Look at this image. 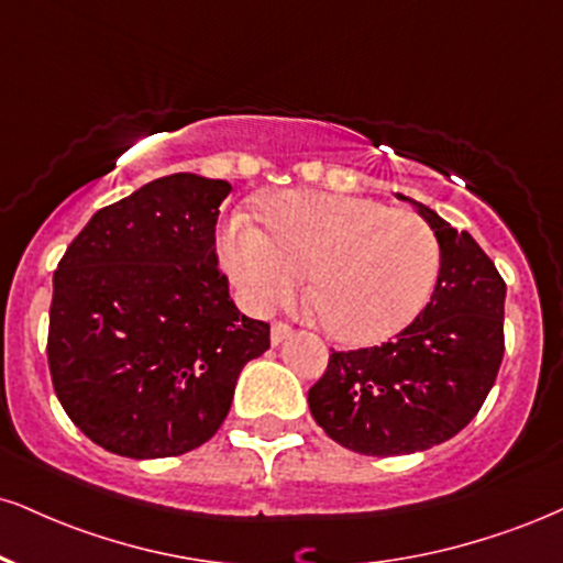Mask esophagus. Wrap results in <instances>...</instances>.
<instances>
[{"instance_id":"1","label":"esophagus","mask_w":563,"mask_h":563,"mask_svg":"<svg viewBox=\"0 0 563 563\" xmlns=\"http://www.w3.org/2000/svg\"><path fill=\"white\" fill-rule=\"evenodd\" d=\"M290 333H294V330H290L286 322H273V330H269V341H273V346H280L286 338H290Z\"/></svg>"}]
</instances>
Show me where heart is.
<instances>
[{
	"instance_id": "heart-1",
	"label": "heart",
	"mask_w": 563,
	"mask_h": 563,
	"mask_svg": "<svg viewBox=\"0 0 563 563\" xmlns=\"http://www.w3.org/2000/svg\"><path fill=\"white\" fill-rule=\"evenodd\" d=\"M262 228L233 220L220 239L225 269L256 309L309 301L324 333L369 346L401 333L428 307L440 243L428 220L369 196L288 191L262 209Z\"/></svg>"
}]
</instances>
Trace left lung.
I'll use <instances>...</instances> for the list:
<instances>
[{"instance_id":"8db88e82","label":"left lung","mask_w":563,"mask_h":563,"mask_svg":"<svg viewBox=\"0 0 563 563\" xmlns=\"http://www.w3.org/2000/svg\"><path fill=\"white\" fill-rule=\"evenodd\" d=\"M411 201V199H406ZM440 243L428 307L383 346L333 351L309 388L314 422L364 456L428 451L462 432L504 358L506 283L466 230L411 201Z\"/></svg>"}]
</instances>
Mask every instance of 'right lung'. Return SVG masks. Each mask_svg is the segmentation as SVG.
Here are the masks:
<instances>
[{
  "label": "right lung",
  "mask_w": 563,
  "mask_h": 563,
  "mask_svg": "<svg viewBox=\"0 0 563 563\" xmlns=\"http://www.w3.org/2000/svg\"><path fill=\"white\" fill-rule=\"evenodd\" d=\"M228 180L175 173L99 209L54 269L49 372L76 428L104 451L165 459L225 422L269 324L241 314L217 267Z\"/></svg>",
  "instance_id": "right-lung-1"
}]
</instances>
